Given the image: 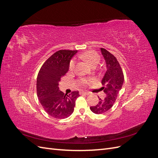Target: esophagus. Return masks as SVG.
<instances>
[{
    "label": "esophagus",
    "instance_id": "34e87169",
    "mask_svg": "<svg viewBox=\"0 0 158 158\" xmlns=\"http://www.w3.org/2000/svg\"><path fill=\"white\" fill-rule=\"evenodd\" d=\"M80 94H85V95H89V93L88 92H85V91H81V92H80Z\"/></svg>",
    "mask_w": 158,
    "mask_h": 158
}]
</instances>
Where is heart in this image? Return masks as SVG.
Returning <instances> with one entry per match:
<instances>
[{
  "label": "heart",
  "instance_id": "b5f03b06",
  "mask_svg": "<svg viewBox=\"0 0 158 158\" xmlns=\"http://www.w3.org/2000/svg\"><path fill=\"white\" fill-rule=\"evenodd\" d=\"M80 58H82V59L86 60L88 63L92 66H96L99 61V56L95 51H89L84 52V53L80 55ZM76 66V60L73 59L69 64V70L70 71H73L74 70Z\"/></svg>",
  "mask_w": 158,
  "mask_h": 158
}]
</instances>
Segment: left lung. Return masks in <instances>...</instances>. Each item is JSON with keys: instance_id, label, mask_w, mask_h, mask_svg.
I'll return each instance as SVG.
<instances>
[{"instance_id": "8db88e82", "label": "left lung", "mask_w": 158, "mask_h": 158, "mask_svg": "<svg viewBox=\"0 0 158 158\" xmlns=\"http://www.w3.org/2000/svg\"><path fill=\"white\" fill-rule=\"evenodd\" d=\"M100 50L106 64V72L102 80L104 87L101 88L106 98H99L98 105L90 107L91 111L95 114L104 113L112 107L124 82L123 73L115 56L106 49L100 48Z\"/></svg>"}]
</instances>
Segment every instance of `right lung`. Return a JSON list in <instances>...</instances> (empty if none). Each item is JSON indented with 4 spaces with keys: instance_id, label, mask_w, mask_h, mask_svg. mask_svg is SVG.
I'll list each match as a JSON object with an SVG mask.
<instances>
[{
    "instance_id": "1",
    "label": "right lung",
    "mask_w": 158,
    "mask_h": 158,
    "mask_svg": "<svg viewBox=\"0 0 158 158\" xmlns=\"http://www.w3.org/2000/svg\"><path fill=\"white\" fill-rule=\"evenodd\" d=\"M78 51L60 50L43 64L37 78V94L42 107L51 117L64 118L73 113L75 102L80 94L73 92L64 94L59 83L69 69L70 62Z\"/></svg>"
}]
</instances>
